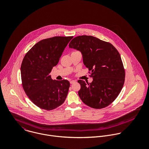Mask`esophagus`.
I'll return each mask as SVG.
<instances>
[{
    "mask_svg": "<svg viewBox=\"0 0 149 149\" xmlns=\"http://www.w3.org/2000/svg\"><path fill=\"white\" fill-rule=\"evenodd\" d=\"M76 82V81L75 80H71V81H70V83L72 84H73V83H74Z\"/></svg>",
    "mask_w": 149,
    "mask_h": 149,
    "instance_id": "esophagus-1",
    "label": "esophagus"
}]
</instances>
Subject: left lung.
<instances>
[{"label":"left lung","instance_id":"8db88e82","mask_svg":"<svg viewBox=\"0 0 149 149\" xmlns=\"http://www.w3.org/2000/svg\"><path fill=\"white\" fill-rule=\"evenodd\" d=\"M70 48L81 52L83 63L93 78L91 83L78 80V94L86 106L95 109L108 106L120 93L125 80V70L117 49L110 43L91 36L74 38Z\"/></svg>","mask_w":149,"mask_h":149}]
</instances>
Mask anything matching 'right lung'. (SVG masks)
<instances>
[{
    "label": "right lung",
    "instance_id": "right-lung-1",
    "mask_svg": "<svg viewBox=\"0 0 149 149\" xmlns=\"http://www.w3.org/2000/svg\"><path fill=\"white\" fill-rule=\"evenodd\" d=\"M73 37L59 36L42 40L34 45L23 59V88L30 100L41 109H54L63 104L66 98L69 81L53 80L50 73Z\"/></svg>",
    "mask_w": 149,
    "mask_h": 149
}]
</instances>
